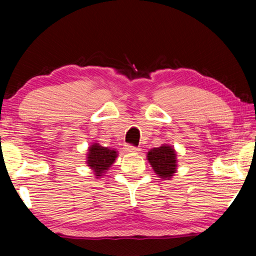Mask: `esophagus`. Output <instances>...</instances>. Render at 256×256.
Here are the masks:
<instances>
[{"label": "esophagus", "instance_id": "esophagus-1", "mask_svg": "<svg viewBox=\"0 0 256 256\" xmlns=\"http://www.w3.org/2000/svg\"><path fill=\"white\" fill-rule=\"evenodd\" d=\"M124 152H138L140 149L135 148V146H126Z\"/></svg>", "mask_w": 256, "mask_h": 256}]
</instances>
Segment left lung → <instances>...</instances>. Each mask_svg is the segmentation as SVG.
<instances>
[{
  "instance_id": "left-lung-1",
  "label": "left lung",
  "mask_w": 256,
  "mask_h": 256,
  "mask_svg": "<svg viewBox=\"0 0 256 256\" xmlns=\"http://www.w3.org/2000/svg\"><path fill=\"white\" fill-rule=\"evenodd\" d=\"M146 160L162 180H171L177 172V152L172 146L162 144L158 148L150 149L146 154Z\"/></svg>"
}]
</instances>
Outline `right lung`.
I'll list each match as a JSON object with an SVG mask.
<instances>
[{
    "label": "right lung",
    "mask_w": 256,
    "mask_h": 256,
    "mask_svg": "<svg viewBox=\"0 0 256 256\" xmlns=\"http://www.w3.org/2000/svg\"><path fill=\"white\" fill-rule=\"evenodd\" d=\"M118 155L115 149L102 146L99 143H93L87 149L86 164L93 171L96 178H101L113 166Z\"/></svg>",
    "instance_id": "1"
}]
</instances>
